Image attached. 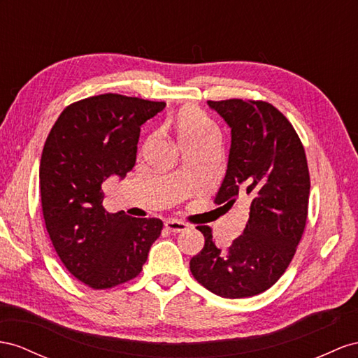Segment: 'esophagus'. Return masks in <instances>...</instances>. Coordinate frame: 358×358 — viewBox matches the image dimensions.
Returning a JSON list of instances; mask_svg holds the SVG:
<instances>
[{"mask_svg": "<svg viewBox=\"0 0 358 358\" xmlns=\"http://www.w3.org/2000/svg\"><path fill=\"white\" fill-rule=\"evenodd\" d=\"M164 227H166V230L171 233H180V231H185L187 228V224L177 221V219H168L166 222H164Z\"/></svg>", "mask_w": 358, "mask_h": 358, "instance_id": "34e87169", "label": "esophagus"}]
</instances>
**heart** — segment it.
I'll use <instances>...</instances> for the list:
<instances>
[{
    "mask_svg": "<svg viewBox=\"0 0 358 358\" xmlns=\"http://www.w3.org/2000/svg\"><path fill=\"white\" fill-rule=\"evenodd\" d=\"M177 137L181 146H190L215 139L216 128L198 108H185L177 116Z\"/></svg>",
    "mask_w": 358,
    "mask_h": 358,
    "instance_id": "heart-1",
    "label": "heart"
}]
</instances>
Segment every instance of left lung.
Masks as SVG:
<instances>
[{"mask_svg":"<svg viewBox=\"0 0 358 358\" xmlns=\"http://www.w3.org/2000/svg\"><path fill=\"white\" fill-rule=\"evenodd\" d=\"M231 128L227 173L215 203L233 207L250 201L248 222L227 251L213 242L212 228L199 225L204 248L190 272L222 298H248L268 290L286 272L304 233L310 173L295 128L266 101H207Z\"/></svg>","mask_w":358,"mask_h":358,"instance_id":"obj_1","label":"left lung"}]
</instances>
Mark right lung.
<instances>
[{
    "instance_id": "add662e5",
    "label": "right lung",
    "mask_w": 358,
    "mask_h": 358,
    "mask_svg": "<svg viewBox=\"0 0 358 358\" xmlns=\"http://www.w3.org/2000/svg\"><path fill=\"white\" fill-rule=\"evenodd\" d=\"M166 103L104 94L72 103L43 145L42 213L65 268L92 289L136 278L162 233L157 217L108 213L103 182L124 178L136 163L141 125Z\"/></svg>"
}]
</instances>
